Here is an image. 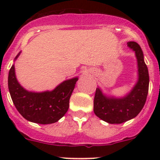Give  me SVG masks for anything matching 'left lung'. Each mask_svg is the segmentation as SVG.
<instances>
[{
	"label": "left lung",
	"mask_w": 160,
	"mask_h": 160,
	"mask_svg": "<svg viewBox=\"0 0 160 160\" xmlns=\"http://www.w3.org/2000/svg\"><path fill=\"white\" fill-rule=\"evenodd\" d=\"M128 46L135 52L137 60V81L134 87L122 97L105 94L98 87L94 96V114L111 124L122 123L135 118L144 107L148 94L149 73L142 49L135 42H128Z\"/></svg>",
	"instance_id": "left-lung-1"
}]
</instances>
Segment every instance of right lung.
<instances>
[{
	"instance_id": "obj_1",
	"label": "right lung",
	"mask_w": 160,
	"mask_h": 160,
	"mask_svg": "<svg viewBox=\"0 0 160 160\" xmlns=\"http://www.w3.org/2000/svg\"><path fill=\"white\" fill-rule=\"evenodd\" d=\"M21 53H18L14 62ZM78 80V77L65 80L52 90L30 91L18 81L12 64L8 72V87L14 106L25 119L34 123L50 124L58 122L67 112L70 96Z\"/></svg>"
}]
</instances>
